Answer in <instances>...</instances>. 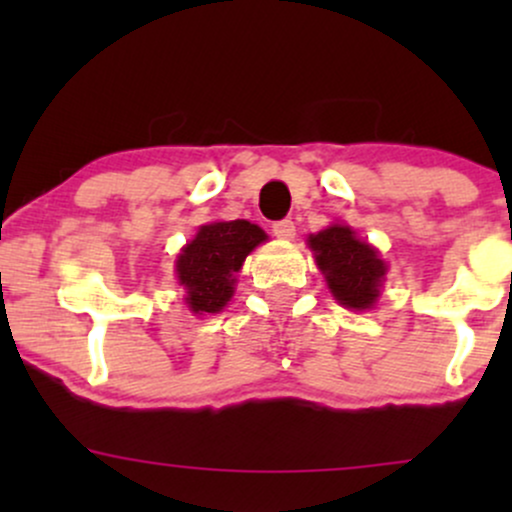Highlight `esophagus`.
Instances as JSON below:
<instances>
[{"label": "esophagus", "mask_w": 512, "mask_h": 512, "mask_svg": "<svg viewBox=\"0 0 512 512\" xmlns=\"http://www.w3.org/2000/svg\"><path fill=\"white\" fill-rule=\"evenodd\" d=\"M272 233L281 240H291L293 236H296V226H293L291 219H281V221L272 223Z\"/></svg>", "instance_id": "1"}]
</instances>
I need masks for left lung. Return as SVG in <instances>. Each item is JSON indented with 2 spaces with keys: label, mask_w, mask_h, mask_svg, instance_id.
I'll use <instances>...</instances> for the list:
<instances>
[{
  "label": "left lung",
  "mask_w": 512,
  "mask_h": 512,
  "mask_svg": "<svg viewBox=\"0 0 512 512\" xmlns=\"http://www.w3.org/2000/svg\"><path fill=\"white\" fill-rule=\"evenodd\" d=\"M317 267L325 274L334 301L349 310H370L378 301L387 264L378 250L356 238L354 228L332 223L308 238Z\"/></svg>",
  "instance_id": "1"
}]
</instances>
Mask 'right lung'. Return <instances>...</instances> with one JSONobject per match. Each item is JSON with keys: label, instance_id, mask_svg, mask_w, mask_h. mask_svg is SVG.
Listing matches in <instances>:
<instances>
[{"label": "right lung", "instance_id": "right-lung-1", "mask_svg": "<svg viewBox=\"0 0 512 512\" xmlns=\"http://www.w3.org/2000/svg\"><path fill=\"white\" fill-rule=\"evenodd\" d=\"M267 240L257 223L245 219L214 221L199 226L197 236L175 260L185 303L195 315L219 313L236 291V272L245 257Z\"/></svg>", "mask_w": 512, "mask_h": 512}]
</instances>
